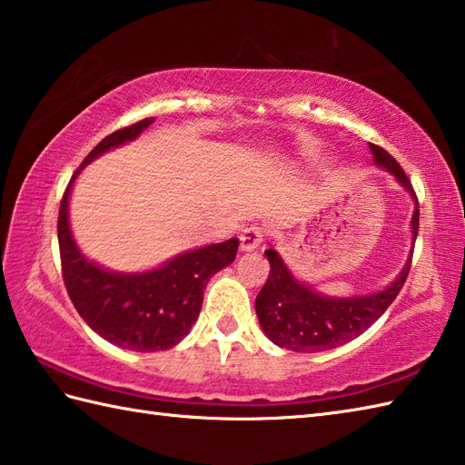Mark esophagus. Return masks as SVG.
<instances>
[{"instance_id":"34e87169","label":"esophagus","mask_w":465,"mask_h":465,"mask_svg":"<svg viewBox=\"0 0 465 465\" xmlns=\"http://www.w3.org/2000/svg\"><path fill=\"white\" fill-rule=\"evenodd\" d=\"M263 233L265 230L262 225H248L240 235V242H242V250L243 252H252L258 248V245L263 242Z\"/></svg>"}]
</instances>
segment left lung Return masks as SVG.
<instances>
[{"label": "left lung", "mask_w": 465, "mask_h": 465, "mask_svg": "<svg viewBox=\"0 0 465 465\" xmlns=\"http://www.w3.org/2000/svg\"><path fill=\"white\" fill-rule=\"evenodd\" d=\"M370 152L375 165L396 175L401 187H406L408 193L413 197L416 210L411 215V243H416L420 210L418 197L413 193L410 180L400 163L383 147L370 143ZM265 258L270 260V278L258 293V298H255V313H258L263 333L275 345L300 353L340 348V345L361 335L370 325L381 318V313L398 298L400 290L406 283L411 263L410 253L398 278L381 292L335 298V295L315 292L310 283L295 278L275 250H265Z\"/></svg>", "instance_id": "1"}]
</instances>
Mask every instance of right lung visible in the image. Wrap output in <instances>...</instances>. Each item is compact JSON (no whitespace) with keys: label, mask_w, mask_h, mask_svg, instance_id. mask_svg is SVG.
<instances>
[{"label":"right lung","mask_w":465,"mask_h":465,"mask_svg":"<svg viewBox=\"0 0 465 465\" xmlns=\"http://www.w3.org/2000/svg\"><path fill=\"white\" fill-rule=\"evenodd\" d=\"M153 122V117H147L97 143L72 175L57 217L59 255L69 300L97 335L132 351H160L180 343L197 322L207 282L235 260L240 245L238 238L203 245L177 253L160 268L135 273L112 272L82 253L69 225V195L75 177L95 157L134 142Z\"/></svg>","instance_id":"right-lung-1"}]
</instances>
